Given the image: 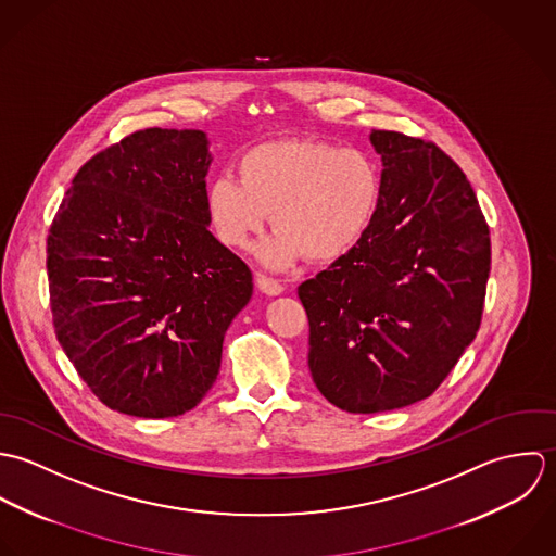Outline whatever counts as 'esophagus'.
<instances>
[{
  "label": "esophagus",
  "instance_id": "obj_1",
  "mask_svg": "<svg viewBox=\"0 0 556 556\" xmlns=\"http://www.w3.org/2000/svg\"><path fill=\"white\" fill-rule=\"evenodd\" d=\"M257 288L266 294V296H279L283 292V286L273 279V277H264V275H257Z\"/></svg>",
  "mask_w": 556,
  "mask_h": 556
}]
</instances>
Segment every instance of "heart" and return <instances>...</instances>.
I'll return each mask as SVG.
<instances>
[{
  "mask_svg": "<svg viewBox=\"0 0 556 556\" xmlns=\"http://www.w3.org/2000/svg\"><path fill=\"white\" fill-rule=\"evenodd\" d=\"M233 178H215L204 208L215 238L233 251L253 249L268 223L275 233L260 244L266 268L283 270L305 255L329 264L348 255L371 229L382 202L376 161L320 139H275L249 148Z\"/></svg>",
  "mask_w": 556,
  "mask_h": 556,
  "instance_id": "obj_1",
  "label": "heart"
}]
</instances>
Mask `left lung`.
I'll return each mask as SVG.
<instances>
[{"mask_svg": "<svg viewBox=\"0 0 556 556\" xmlns=\"http://www.w3.org/2000/svg\"><path fill=\"white\" fill-rule=\"evenodd\" d=\"M382 202L367 236L299 286L309 371L345 413L426 400L472 343L490 231L462 169L430 141L371 130Z\"/></svg>", "mask_w": 556, "mask_h": 556, "instance_id": "obj_1", "label": "left lung"}]
</instances>
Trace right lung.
Here are the masks:
<instances>
[{
	"label": "right lung",
	"instance_id": "1",
	"mask_svg": "<svg viewBox=\"0 0 556 556\" xmlns=\"http://www.w3.org/2000/svg\"><path fill=\"white\" fill-rule=\"evenodd\" d=\"M211 139L146 128L90 159L47 238L58 341L112 410L167 419L195 408L223 337L253 294L249 266L204 208Z\"/></svg>",
	"mask_w": 556,
	"mask_h": 556
}]
</instances>
